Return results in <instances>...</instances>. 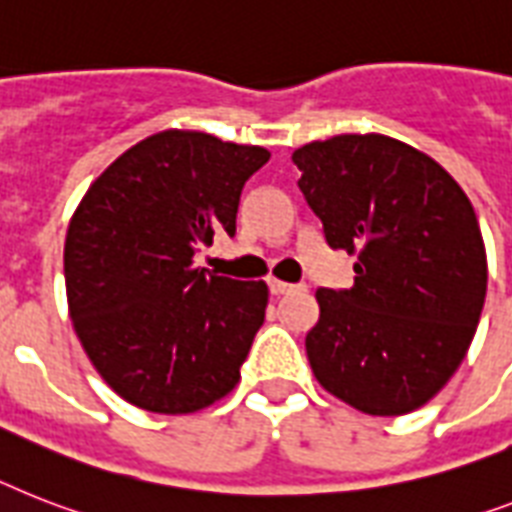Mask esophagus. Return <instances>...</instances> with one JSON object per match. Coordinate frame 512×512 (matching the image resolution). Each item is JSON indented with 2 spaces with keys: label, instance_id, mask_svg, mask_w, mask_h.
<instances>
[{
  "label": "esophagus",
  "instance_id": "34e87169",
  "mask_svg": "<svg viewBox=\"0 0 512 512\" xmlns=\"http://www.w3.org/2000/svg\"><path fill=\"white\" fill-rule=\"evenodd\" d=\"M270 286V294H276V297H281V294H292V292H302V286H294V284H284V281H278V278H270L268 281Z\"/></svg>",
  "mask_w": 512,
  "mask_h": 512
}]
</instances>
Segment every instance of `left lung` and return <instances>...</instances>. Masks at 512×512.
Masks as SVG:
<instances>
[{
  "label": "left lung",
  "mask_w": 512,
  "mask_h": 512,
  "mask_svg": "<svg viewBox=\"0 0 512 512\" xmlns=\"http://www.w3.org/2000/svg\"><path fill=\"white\" fill-rule=\"evenodd\" d=\"M331 249L357 255L350 289H318L305 336L318 384L368 415L426 405L458 371L486 297L471 199L436 160L381 134L310 141L292 155Z\"/></svg>",
  "instance_id": "left-lung-1"
}]
</instances>
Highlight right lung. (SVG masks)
I'll return each instance as SVG.
<instances>
[{
  "mask_svg": "<svg viewBox=\"0 0 512 512\" xmlns=\"http://www.w3.org/2000/svg\"><path fill=\"white\" fill-rule=\"evenodd\" d=\"M270 160L199 131H160L89 186L65 236L68 310L112 392L160 415L197 413L239 384L265 321V281L194 268L236 234L244 184Z\"/></svg>",
  "mask_w": 512,
  "mask_h": 512,
  "instance_id": "obj_1",
  "label": "right lung"
}]
</instances>
